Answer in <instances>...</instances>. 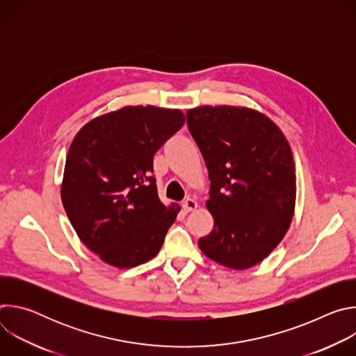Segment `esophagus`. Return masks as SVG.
<instances>
[{"instance_id":"esophagus-1","label":"esophagus","mask_w":356,"mask_h":356,"mask_svg":"<svg viewBox=\"0 0 356 356\" xmlns=\"http://www.w3.org/2000/svg\"><path fill=\"white\" fill-rule=\"evenodd\" d=\"M181 207H183V211L184 213H190V211H194L197 209V202L193 198H186L183 202H181Z\"/></svg>"}]
</instances>
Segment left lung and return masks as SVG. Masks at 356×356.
Instances as JSON below:
<instances>
[{
	"mask_svg": "<svg viewBox=\"0 0 356 356\" xmlns=\"http://www.w3.org/2000/svg\"><path fill=\"white\" fill-rule=\"evenodd\" d=\"M210 179L214 229L201 252L231 269L262 262L286 235L296 204L291 149L275 122L249 108L198 107L186 113Z\"/></svg>",
	"mask_w": 356,
	"mask_h": 356,
	"instance_id": "1",
	"label": "left lung"
}]
</instances>
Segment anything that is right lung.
<instances>
[{
	"label": "right lung",
	"mask_w": 356,
	"mask_h": 356,
	"mask_svg": "<svg viewBox=\"0 0 356 356\" xmlns=\"http://www.w3.org/2000/svg\"><path fill=\"white\" fill-rule=\"evenodd\" d=\"M184 125L179 110L124 107L86 124L66 158L62 201L81 242L117 268L158 255L179 206L159 200L154 156Z\"/></svg>",
	"instance_id": "obj_1"
}]
</instances>
